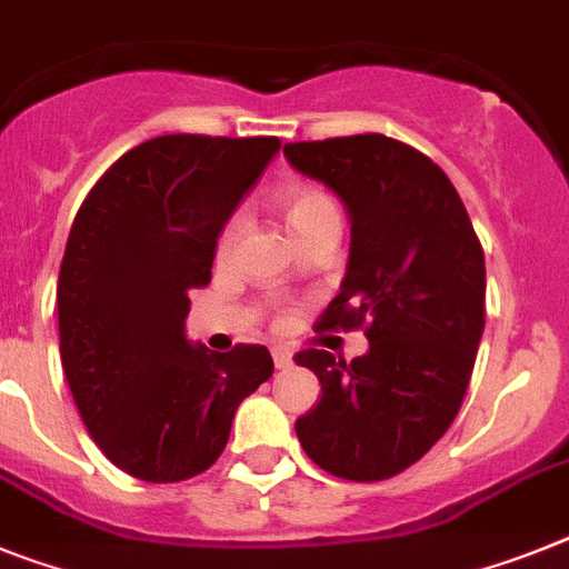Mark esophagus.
Here are the masks:
<instances>
[{
    "label": "esophagus",
    "mask_w": 569,
    "mask_h": 569,
    "mask_svg": "<svg viewBox=\"0 0 569 569\" xmlns=\"http://www.w3.org/2000/svg\"><path fill=\"white\" fill-rule=\"evenodd\" d=\"M271 358H274L277 370H286V367H292V352L286 350V347H274V350H271Z\"/></svg>",
    "instance_id": "obj_1"
}]
</instances>
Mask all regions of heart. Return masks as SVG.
<instances>
[{"label":"heart","instance_id":"b5f03b06","mask_svg":"<svg viewBox=\"0 0 569 569\" xmlns=\"http://www.w3.org/2000/svg\"><path fill=\"white\" fill-rule=\"evenodd\" d=\"M277 208L283 213L286 228L295 233L298 242L323 231V228H341V211H338L336 199L318 184H289L277 193ZM242 228H246L242 213H231L226 219V226L219 228L217 237V260H228L233 254V248L242 237Z\"/></svg>","mask_w":569,"mask_h":569}]
</instances>
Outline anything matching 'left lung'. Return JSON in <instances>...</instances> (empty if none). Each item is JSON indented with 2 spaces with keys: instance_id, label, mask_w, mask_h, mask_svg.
Masks as SVG:
<instances>
[{
  "instance_id": "left-lung-1",
  "label": "left lung",
  "mask_w": 569,
  "mask_h": 569,
  "mask_svg": "<svg viewBox=\"0 0 569 569\" xmlns=\"http://www.w3.org/2000/svg\"><path fill=\"white\" fill-rule=\"evenodd\" d=\"M309 179L341 196L352 219L341 292L315 329H361L365 356H295L321 381V402L295 422L309 460L373 483L431 451L469 390L486 327V262L460 193L439 164L396 138L283 147Z\"/></svg>"
}]
</instances>
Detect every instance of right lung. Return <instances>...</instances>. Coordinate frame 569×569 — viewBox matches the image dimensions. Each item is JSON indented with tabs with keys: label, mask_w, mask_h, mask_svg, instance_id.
Instances as JSON below:
<instances>
[{
	"label": "right lung",
	"mask_w": 569,
	"mask_h": 569,
	"mask_svg": "<svg viewBox=\"0 0 569 569\" xmlns=\"http://www.w3.org/2000/svg\"><path fill=\"white\" fill-rule=\"evenodd\" d=\"M280 138L161 136L94 181L57 280L60 358L86 431L127 475L179 483L226 451L233 413L271 379L260 343L211 352L184 338L211 283L219 228Z\"/></svg>",
	"instance_id": "obj_1"
}]
</instances>
